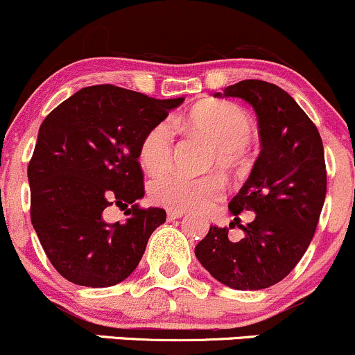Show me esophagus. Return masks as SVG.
Masks as SVG:
<instances>
[{
	"label": "esophagus",
	"mask_w": 355,
	"mask_h": 355,
	"mask_svg": "<svg viewBox=\"0 0 355 355\" xmlns=\"http://www.w3.org/2000/svg\"><path fill=\"white\" fill-rule=\"evenodd\" d=\"M184 216H185V212H182V210H168V212H166V217H168L170 220L182 219Z\"/></svg>",
	"instance_id": "esophagus-1"
}]
</instances>
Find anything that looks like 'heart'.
Wrapping results in <instances>:
<instances>
[{
    "label": "heart",
    "instance_id": "obj_1",
    "mask_svg": "<svg viewBox=\"0 0 355 355\" xmlns=\"http://www.w3.org/2000/svg\"><path fill=\"white\" fill-rule=\"evenodd\" d=\"M185 126L204 135L212 143L209 165L224 171L246 166L248 143L252 139V123L246 112L231 103L198 104L182 119ZM173 146V128L170 121H158L146 131L139 145V162L148 171L168 166ZM224 192L219 175L187 177L180 171L159 173L148 187L155 204L170 210H204L217 202Z\"/></svg>",
    "mask_w": 355,
    "mask_h": 355
}]
</instances>
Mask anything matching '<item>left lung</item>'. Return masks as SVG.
<instances>
[{
    "label": "left lung",
    "mask_w": 355,
    "mask_h": 355,
    "mask_svg": "<svg viewBox=\"0 0 355 355\" xmlns=\"http://www.w3.org/2000/svg\"><path fill=\"white\" fill-rule=\"evenodd\" d=\"M216 97H239L258 114L261 151L246 184L229 202L243 239L210 225L196 246L202 266L222 285L252 291L282 282L310 246L327 192L325 157L315 124L297 101L278 85L248 79ZM241 211H254L248 226ZM229 225V227H231Z\"/></svg>",
    "instance_id": "8db88e82"
}]
</instances>
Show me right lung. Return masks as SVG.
I'll return each mask as SVG.
<instances>
[{
	"instance_id": "1",
	"label": "right lung",
	"mask_w": 355,
	"mask_h": 355,
	"mask_svg": "<svg viewBox=\"0 0 355 355\" xmlns=\"http://www.w3.org/2000/svg\"><path fill=\"white\" fill-rule=\"evenodd\" d=\"M184 103L153 99L111 84L77 91L38 130L28 165L32 224L53 268L80 286L118 285L138 266L151 232L166 220L158 207L139 209L145 196L143 136ZM126 213L111 225L103 210Z\"/></svg>"
}]
</instances>
